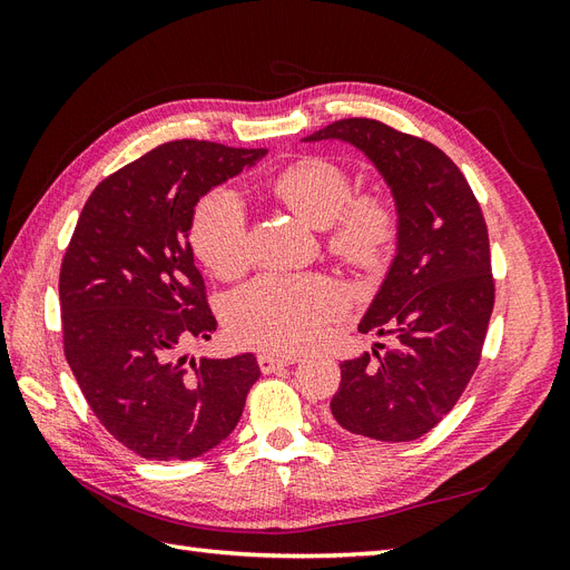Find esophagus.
Listing matches in <instances>:
<instances>
[{
  "mask_svg": "<svg viewBox=\"0 0 570 570\" xmlns=\"http://www.w3.org/2000/svg\"><path fill=\"white\" fill-rule=\"evenodd\" d=\"M297 356H273V354H262L258 356V368H262V373H275L281 371L283 366H289L295 364Z\"/></svg>",
  "mask_w": 570,
  "mask_h": 570,
  "instance_id": "esophagus-1",
  "label": "esophagus"
}]
</instances>
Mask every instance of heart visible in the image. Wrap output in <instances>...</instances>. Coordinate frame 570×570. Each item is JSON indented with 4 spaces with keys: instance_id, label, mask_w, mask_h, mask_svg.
Wrapping results in <instances>:
<instances>
[{
    "instance_id": "obj_1",
    "label": "heart",
    "mask_w": 570,
    "mask_h": 570,
    "mask_svg": "<svg viewBox=\"0 0 570 570\" xmlns=\"http://www.w3.org/2000/svg\"><path fill=\"white\" fill-rule=\"evenodd\" d=\"M273 195L314 228H327V249L358 268L381 266L394 249L400 212L390 195L354 193L350 170L325 157L299 159L273 180ZM193 247L220 278L249 262L245 204L233 189L206 195L193 220ZM344 289L325 275L268 273L239 287L228 302V327L237 342L289 354L321 337L342 314Z\"/></svg>"
}]
</instances>
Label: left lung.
<instances>
[{
	"instance_id": "8db88e82",
	"label": "left lung",
	"mask_w": 570,
	"mask_h": 570,
	"mask_svg": "<svg viewBox=\"0 0 570 570\" xmlns=\"http://www.w3.org/2000/svg\"><path fill=\"white\" fill-rule=\"evenodd\" d=\"M321 140L364 151L400 212L396 254L358 323V333L396 342L342 361L331 413L361 438L416 440L452 411L478 368L494 306L485 218L456 164L421 137L344 118L304 137Z\"/></svg>"
}]
</instances>
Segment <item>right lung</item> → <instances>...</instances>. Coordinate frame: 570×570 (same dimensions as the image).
<instances>
[{
  "label": "right lung",
  "instance_id": "obj_1",
  "mask_svg": "<svg viewBox=\"0 0 570 570\" xmlns=\"http://www.w3.org/2000/svg\"><path fill=\"white\" fill-rule=\"evenodd\" d=\"M266 149L176 140L101 180L66 249L59 297L63 354L99 423L151 461L214 450L258 381L254 354L199 361L216 318L189 247L197 202Z\"/></svg>",
  "mask_w": 570,
  "mask_h": 570
}]
</instances>
